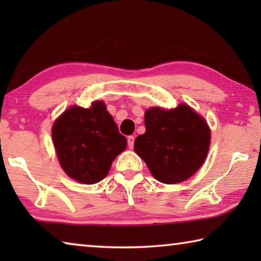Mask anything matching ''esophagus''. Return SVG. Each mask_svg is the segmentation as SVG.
<instances>
[{"label": "esophagus", "mask_w": 261, "mask_h": 261, "mask_svg": "<svg viewBox=\"0 0 261 261\" xmlns=\"http://www.w3.org/2000/svg\"><path fill=\"white\" fill-rule=\"evenodd\" d=\"M134 145H135V137L129 136L127 137V146H129L130 149H132L134 148Z\"/></svg>", "instance_id": "esophagus-1"}]
</instances>
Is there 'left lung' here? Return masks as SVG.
<instances>
[{"label":"left lung","instance_id":"obj_1","mask_svg":"<svg viewBox=\"0 0 261 261\" xmlns=\"http://www.w3.org/2000/svg\"><path fill=\"white\" fill-rule=\"evenodd\" d=\"M145 131L135 140V152L159 182L176 184L196 173L211 144L207 122L188 105L145 112Z\"/></svg>","mask_w":261,"mask_h":261}]
</instances>
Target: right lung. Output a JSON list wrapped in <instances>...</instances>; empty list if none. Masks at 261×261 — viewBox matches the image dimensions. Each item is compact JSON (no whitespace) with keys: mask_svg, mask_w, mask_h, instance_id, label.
I'll return each instance as SVG.
<instances>
[{"mask_svg":"<svg viewBox=\"0 0 261 261\" xmlns=\"http://www.w3.org/2000/svg\"><path fill=\"white\" fill-rule=\"evenodd\" d=\"M51 137L62 169L84 184L103 179L114 159L126 147V138L103 101H94L90 108L72 106L65 110L53 125Z\"/></svg>","mask_w":261,"mask_h":261,"instance_id":"1","label":"right lung"}]
</instances>
